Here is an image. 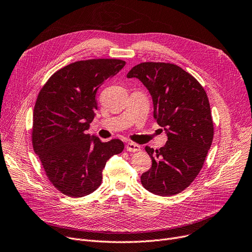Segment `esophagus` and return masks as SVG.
<instances>
[{"mask_svg":"<svg viewBox=\"0 0 252 252\" xmlns=\"http://www.w3.org/2000/svg\"><path fill=\"white\" fill-rule=\"evenodd\" d=\"M126 150L128 152H138L141 151V146L138 144H134V143H127L126 144Z\"/></svg>","mask_w":252,"mask_h":252,"instance_id":"1","label":"esophagus"}]
</instances>
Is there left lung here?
Listing matches in <instances>:
<instances>
[{
  "instance_id": "obj_1",
  "label": "left lung",
  "mask_w": 252,
  "mask_h": 252,
  "mask_svg": "<svg viewBox=\"0 0 252 252\" xmlns=\"http://www.w3.org/2000/svg\"><path fill=\"white\" fill-rule=\"evenodd\" d=\"M152 96L154 118L164 127L167 142L145 150L152 166L141 176L143 187L159 196H171L189 187L201 170L214 139V123L203 87L180 66L144 62L131 68Z\"/></svg>"
}]
</instances>
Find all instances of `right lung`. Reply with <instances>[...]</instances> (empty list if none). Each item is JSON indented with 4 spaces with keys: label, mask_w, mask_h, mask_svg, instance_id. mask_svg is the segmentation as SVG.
Masks as SVG:
<instances>
[{
    "label": "right lung",
    "mask_w": 252,
    "mask_h": 252,
    "mask_svg": "<svg viewBox=\"0 0 252 252\" xmlns=\"http://www.w3.org/2000/svg\"><path fill=\"white\" fill-rule=\"evenodd\" d=\"M119 59L76 61L53 74L39 91L32 117V147L54 187L69 197L94 192L106 161L125 145L102 142L85 131L98 109L96 93L124 68Z\"/></svg>",
    "instance_id": "obj_1"
}]
</instances>
